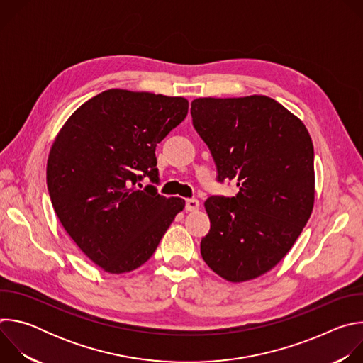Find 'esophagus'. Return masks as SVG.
I'll use <instances>...</instances> for the list:
<instances>
[{
  "label": "esophagus",
  "instance_id": "obj_1",
  "mask_svg": "<svg viewBox=\"0 0 363 363\" xmlns=\"http://www.w3.org/2000/svg\"><path fill=\"white\" fill-rule=\"evenodd\" d=\"M198 208H199V201L198 199H195V198L186 199V202H185V210L186 211L192 213V211H196Z\"/></svg>",
  "mask_w": 363,
  "mask_h": 363
}]
</instances>
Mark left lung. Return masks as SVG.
Instances as JSON below:
<instances>
[{
	"label": "left lung",
	"mask_w": 363,
	"mask_h": 363,
	"mask_svg": "<svg viewBox=\"0 0 363 363\" xmlns=\"http://www.w3.org/2000/svg\"><path fill=\"white\" fill-rule=\"evenodd\" d=\"M192 125L208 145L217 179L238 194L210 196V233L201 255L223 279L240 283L272 270L290 251L315 203V150L303 122L267 96L199 97Z\"/></svg>",
	"instance_id": "1"
}]
</instances>
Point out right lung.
<instances>
[{
	"label": "right lung",
	"instance_id": "right-lung-1",
	"mask_svg": "<svg viewBox=\"0 0 363 363\" xmlns=\"http://www.w3.org/2000/svg\"><path fill=\"white\" fill-rule=\"evenodd\" d=\"M188 113V100L111 89L89 99L60 129L47 161L53 208L77 247L112 274L146 263L185 206L165 198L155 149Z\"/></svg>",
	"mask_w": 363,
	"mask_h": 363
}]
</instances>
